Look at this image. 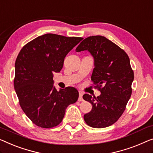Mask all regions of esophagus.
I'll use <instances>...</instances> for the list:
<instances>
[{"mask_svg": "<svg viewBox=\"0 0 153 153\" xmlns=\"http://www.w3.org/2000/svg\"><path fill=\"white\" fill-rule=\"evenodd\" d=\"M83 93L79 91V99H78V101H83Z\"/></svg>", "mask_w": 153, "mask_h": 153, "instance_id": "esophagus-1", "label": "esophagus"}]
</instances>
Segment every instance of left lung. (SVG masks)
Segmentation results:
<instances>
[{"label":"left lung","mask_w":153,"mask_h":153,"mask_svg":"<svg viewBox=\"0 0 153 153\" xmlns=\"http://www.w3.org/2000/svg\"><path fill=\"white\" fill-rule=\"evenodd\" d=\"M85 50L94 59L91 80L99 86L101 94L97 97L88 94L83 96L92 105L91 111L84 114V120L92 128L108 127L124 112L132 94L134 72L127 54L105 37L92 36L85 39L76 52Z\"/></svg>","instance_id":"obj_1"}]
</instances>
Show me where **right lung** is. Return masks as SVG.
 <instances>
[{"label": "right lung", "instance_id": "add662e5", "mask_svg": "<svg viewBox=\"0 0 153 153\" xmlns=\"http://www.w3.org/2000/svg\"><path fill=\"white\" fill-rule=\"evenodd\" d=\"M82 39L46 34L29 42L18 55L14 89L22 110L39 127L58 126L68 106L78 99L76 88L56 90L53 74L60 72L66 55Z\"/></svg>", "mask_w": 153, "mask_h": 153}]
</instances>
